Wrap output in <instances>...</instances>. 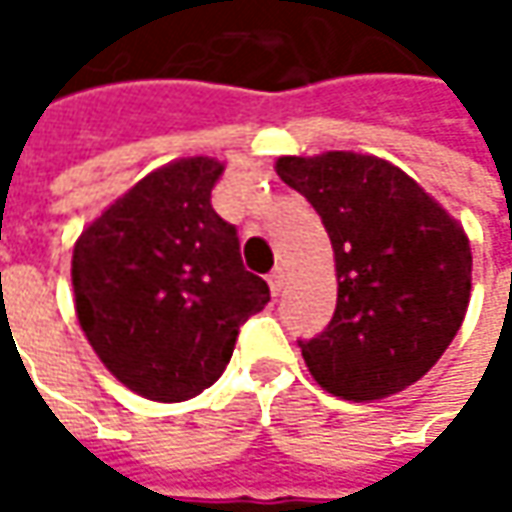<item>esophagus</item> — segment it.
Instances as JSON below:
<instances>
[{
  "instance_id": "esophagus-1",
  "label": "esophagus",
  "mask_w": 512,
  "mask_h": 512,
  "mask_svg": "<svg viewBox=\"0 0 512 512\" xmlns=\"http://www.w3.org/2000/svg\"><path fill=\"white\" fill-rule=\"evenodd\" d=\"M267 285H270V293H273V296H279V293L285 290V270H282V267H276V270L267 276Z\"/></svg>"
}]
</instances>
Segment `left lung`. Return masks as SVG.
<instances>
[{"mask_svg": "<svg viewBox=\"0 0 512 512\" xmlns=\"http://www.w3.org/2000/svg\"><path fill=\"white\" fill-rule=\"evenodd\" d=\"M276 173L316 207L336 262V313L299 344L310 376L344 402L402 393L442 359L470 305L462 222L370 153L279 156Z\"/></svg>", "mask_w": 512, "mask_h": 512, "instance_id": "left-lung-1", "label": "left lung"}]
</instances>
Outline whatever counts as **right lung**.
<instances>
[{
  "label": "right lung",
  "instance_id": "obj_1",
  "mask_svg": "<svg viewBox=\"0 0 512 512\" xmlns=\"http://www.w3.org/2000/svg\"><path fill=\"white\" fill-rule=\"evenodd\" d=\"M222 173L213 156L150 170L73 245L79 327L110 376L150 402H187L216 382L239 325L270 302L210 205Z\"/></svg>",
  "mask_w": 512,
  "mask_h": 512
}]
</instances>
